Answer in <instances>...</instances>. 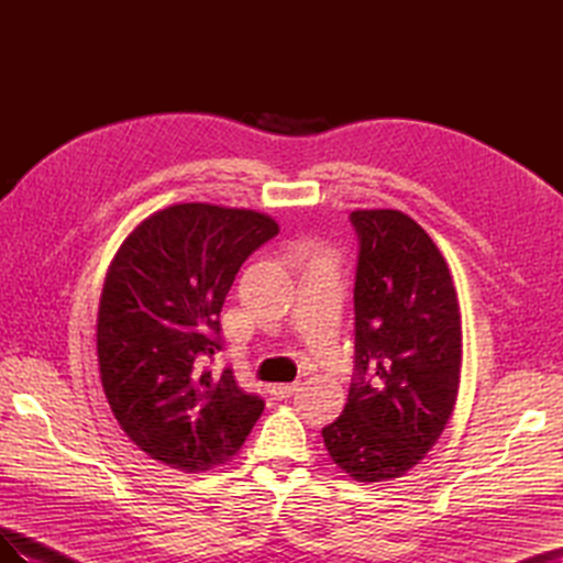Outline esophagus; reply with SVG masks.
<instances>
[{"instance_id": "1", "label": "esophagus", "mask_w": 563, "mask_h": 563, "mask_svg": "<svg viewBox=\"0 0 563 563\" xmlns=\"http://www.w3.org/2000/svg\"><path fill=\"white\" fill-rule=\"evenodd\" d=\"M298 389V383H279L269 387V395L275 399H288Z\"/></svg>"}]
</instances>
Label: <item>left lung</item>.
<instances>
[{"mask_svg":"<svg viewBox=\"0 0 563 563\" xmlns=\"http://www.w3.org/2000/svg\"><path fill=\"white\" fill-rule=\"evenodd\" d=\"M354 373L347 404L321 430L356 482L418 465L453 413L463 331L451 272L430 234L401 211H354Z\"/></svg>","mask_w":563,"mask_h":563,"instance_id":"8db88e82","label":"left lung"}]
</instances>
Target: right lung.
<instances>
[{"mask_svg": "<svg viewBox=\"0 0 563 563\" xmlns=\"http://www.w3.org/2000/svg\"><path fill=\"white\" fill-rule=\"evenodd\" d=\"M279 228L272 218L176 203L133 230L108 272L98 308L100 380L117 422L150 457L199 472L240 451L265 401L230 366L220 310L242 263Z\"/></svg>", "mask_w": 563, "mask_h": 563, "instance_id": "1", "label": "right lung"}]
</instances>
